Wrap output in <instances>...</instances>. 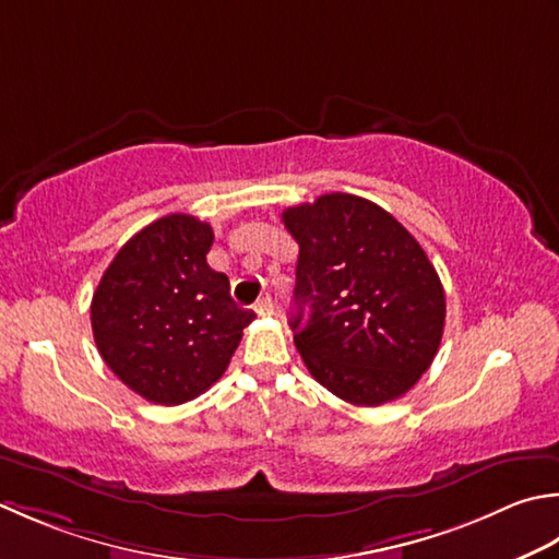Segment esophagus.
Returning <instances> with one entry per match:
<instances>
[{
  "label": "esophagus",
  "mask_w": 559,
  "mask_h": 559,
  "mask_svg": "<svg viewBox=\"0 0 559 559\" xmlns=\"http://www.w3.org/2000/svg\"><path fill=\"white\" fill-rule=\"evenodd\" d=\"M254 310H257V314H261V317H269V314H273V310H276V302H273L271 295H266V298H261V300L254 305Z\"/></svg>",
  "instance_id": "obj_1"
}]
</instances>
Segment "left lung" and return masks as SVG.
Instances as JSON below:
<instances>
[{
    "label": "left lung",
    "instance_id": "8db88e82",
    "mask_svg": "<svg viewBox=\"0 0 559 559\" xmlns=\"http://www.w3.org/2000/svg\"><path fill=\"white\" fill-rule=\"evenodd\" d=\"M283 225L300 245L290 326L312 378L356 407L402 397L429 370L445 324L421 245L352 193L286 207Z\"/></svg>",
    "mask_w": 559,
    "mask_h": 559
}]
</instances>
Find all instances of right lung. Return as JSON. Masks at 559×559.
I'll use <instances>...</instances> for the list:
<instances>
[{
    "label": "right lung",
    "mask_w": 559,
    "mask_h": 559,
    "mask_svg": "<svg viewBox=\"0 0 559 559\" xmlns=\"http://www.w3.org/2000/svg\"><path fill=\"white\" fill-rule=\"evenodd\" d=\"M213 227L174 213L120 247L92 298V332L118 380L155 404H183L223 378L254 312L207 266Z\"/></svg>",
    "instance_id": "1"
}]
</instances>
